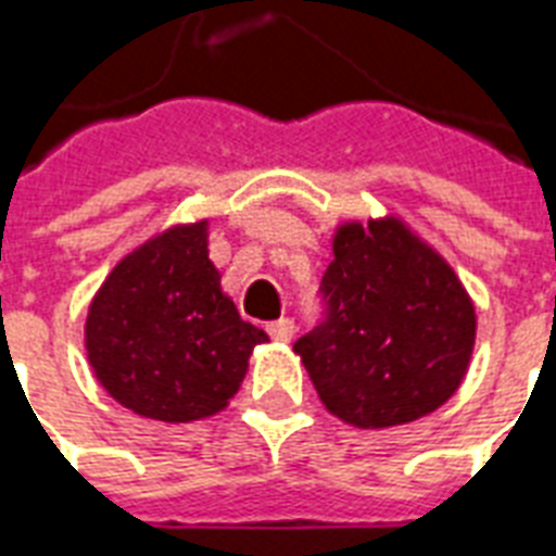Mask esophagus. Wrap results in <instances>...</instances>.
Returning a JSON list of instances; mask_svg holds the SVG:
<instances>
[{"mask_svg": "<svg viewBox=\"0 0 556 556\" xmlns=\"http://www.w3.org/2000/svg\"><path fill=\"white\" fill-rule=\"evenodd\" d=\"M267 332H270V339L274 341H291V336H294V320L291 318L274 320V324H267Z\"/></svg>", "mask_w": 556, "mask_h": 556, "instance_id": "34e87169", "label": "esophagus"}]
</instances>
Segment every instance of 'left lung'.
<instances>
[{
    "instance_id": "left-lung-1",
    "label": "left lung",
    "mask_w": 556,
    "mask_h": 556,
    "mask_svg": "<svg viewBox=\"0 0 556 556\" xmlns=\"http://www.w3.org/2000/svg\"><path fill=\"white\" fill-rule=\"evenodd\" d=\"M320 300L324 320L294 353L336 418L362 430L409 425L459 389L475 351V303L404 220L341 224Z\"/></svg>"
}]
</instances>
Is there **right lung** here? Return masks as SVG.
I'll return each instance as SVG.
<instances>
[{
  "label": "right lung",
  "mask_w": 556,
  "mask_h": 556,
  "mask_svg": "<svg viewBox=\"0 0 556 556\" xmlns=\"http://www.w3.org/2000/svg\"><path fill=\"white\" fill-rule=\"evenodd\" d=\"M267 332L220 291L208 220L179 224L131 250L93 294L85 351L102 389L167 425L220 413Z\"/></svg>",
  "instance_id": "1"
}]
</instances>
